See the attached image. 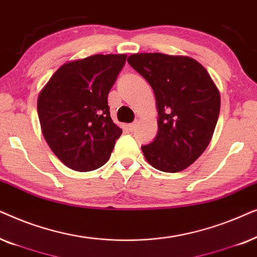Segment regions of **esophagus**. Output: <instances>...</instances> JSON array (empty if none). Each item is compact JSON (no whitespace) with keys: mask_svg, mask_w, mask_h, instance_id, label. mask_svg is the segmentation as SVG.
Returning a JSON list of instances; mask_svg holds the SVG:
<instances>
[{"mask_svg":"<svg viewBox=\"0 0 257 257\" xmlns=\"http://www.w3.org/2000/svg\"><path fill=\"white\" fill-rule=\"evenodd\" d=\"M136 125H138V122L131 123V124H128V129H129V131H131V132H134L135 128H136Z\"/></svg>","mask_w":257,"mask_h":257,"instance_id":"esophagus-1","label":"esophagus"}]
</instances>
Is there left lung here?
<instances>
[{"instance_id": "left-lung-1", "label": "left lung", "mask_w": 257, "mask_h": 257, "mask_svg": "<svg viewBox=\"0 0 257 257\" xmlns=\"http://www.w3.org/2000/svg\"><path fill=\"white\" fill-rule=\"evenodd\" d=\"M128 63L152 85L159 112L156 139L142 146L146 160L166 173L182 172L209 145L220 114V91L189 56L133 54Z\"/></svg>"}]
</instances>
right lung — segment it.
<instances>
[{
    "label": "right lung",
    "mask_w": 257,
    "mask_h": 257,
    "mask_svg": "<svg viewBox=\"0 0 257 257\" xmlns=\"http://www.w3.org/2000/svg\"><path fill=\"white\" fill-rule=\"evenodd\" d=\"M125 59V54H97L67 62L40 91L42 134L68 168L91 172L110 157L122 129L110 117L108 94Z\"/></svg>",
    "instance_id": "1"
}]
</instances>
